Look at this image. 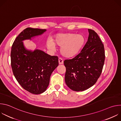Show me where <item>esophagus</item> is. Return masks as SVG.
Listing matches in <instances>:
<instances>
[{"label": "esophagus", "mask_w": 121, "mask_h": 121, "mask_svg": "<svg viewBox=\"0 0 121 121\" xmlns=\"http://www.w3.org/2000/svg\"><path fill=\"white\" fill-rule=\"evenodd\" d=\"M58 62H59V64L60 65H61V64H63L64 63V62H63V60L62 58H59L58 59Z\"/></svg>", "instance_id": "obj_1"}]
</instances>
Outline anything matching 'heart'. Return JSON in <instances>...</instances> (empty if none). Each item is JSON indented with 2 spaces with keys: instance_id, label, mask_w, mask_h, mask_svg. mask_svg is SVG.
<instances>
[{
  "instance_id": "b5f03b06",
  "label": "heart",
  "mask_w": 121,
  "mask_h": 121,
  "mask_svg": "<svg viewBox=\"0 0 121 121\" xmlns=\"http://www.w3.org/2000/svg\"><path fill=\"white\" fill-rule=\"evenodd\" d=\"M86 39L82 34L73 33H58L56 35L53 41H47L49 49L54 50L56 45L60 46V52L65 57L70 58L77 55L83 48Z\"/></svg>"
}]
</instances>
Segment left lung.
Returning a JSON list of instances; mask_svg holds the SVG:
<instances>
[{
    "label": "left lung",
    "instance_id": "left-lung-1",
    "mask_svg": "<svg viewBox=\"0 0 121 121\" xmlns=\"http://www.w3.org/2000/svg\"><path fill=\"white\" fill-rule=\"evenodd\" d=\"M87 42L80 53L64 62L66 68L65 82L72 91H84L93 86L99 77L105 60V51L97 33L88 29Z\"/></svg>",
    "mask_w": 121,
    "mask_h": 121
}]
</instances>
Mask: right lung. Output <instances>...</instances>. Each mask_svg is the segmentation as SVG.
<instances>
[{
  "mask_svg": "<svg viewBox=\"0 0 121 121\" xmlns=\"http://www.w3.org/2000/svg\"><path fill=\"white\" fill-rule=\"evenodd\" d=\"M45 29L27 28L15 40L11 51V65L14 77L22 87L34 94L44 92L50 76L58 65L56 56H51L36 49L28 50L23 41L43 34Z\"/></svg>",
  "mask_w": 121,
  "mask_h": 121,
  "instance_id": "right-lung-1",
  "label": "right lung"
}]
</instances>
